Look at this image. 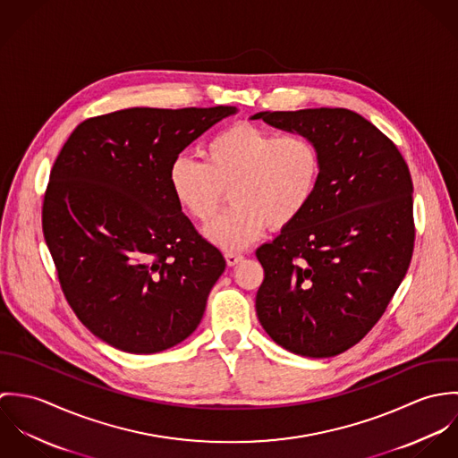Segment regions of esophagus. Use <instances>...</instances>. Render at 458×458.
<instances>
[{"instance_id":"1","label":"esophagus","mask_w":458,"mask_h":458,"mask_svg":"<svg viewBox=\"0 0 458 458\" xmlns=\"http://www.w3.org/2000/svg\"><path fill=\"white\" fill-rule=\"evenodd\" d=\"M224 256H225V261H227L229 266H236L238 262L243 259V256H242V254H238V252H225Z\"/></svg>"}]
</instances>
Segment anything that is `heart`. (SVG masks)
<instances>
[{
	"mask_svg": "<svg viewBox=\"0 0 458 458\" xmlns=\"http://www.w3.org/2000/svg\"><path fill=\"white\" fill-rule=\"evenodd\" d=\"M204 162L182 155L169 169L176 202L197 222H209L231 191L233 209L215 218L204 236L234 252L247 249L269 225L294 224L318 192L323 173L319 144L303 133L236 123L202 148Z\"/></svg>",
	"mask_w": 458,
	"mask_h": 458,
	"instance_id": "heart-1",
	"label": "heart"
}]
</instances>
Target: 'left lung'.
Listing matches in <instances>:
<instances>
[{
  "instance_id": "obj_1",
  "label": "left lung",
  "mask_w": 458,
  "mask_h": 458,
  "mask_svg": "<svg viewBox=\"0 0 458 458\" xmlns=\"http://www.w3.org/2000/svg\"><path fill=\"white\" fill-rule=\"evenodd\" d=\"M312 137L323 153L305 213L256 256L264 280L256 312L284 349L336 356L385 314L414 247L412 182L392 140L349 109L264 111L250 116Z\"/></svg>"
}]
</instances>
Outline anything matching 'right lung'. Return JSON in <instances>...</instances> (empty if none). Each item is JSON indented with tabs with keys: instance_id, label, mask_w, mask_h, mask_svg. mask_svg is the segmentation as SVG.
I'll return each instance as SVG.
<instances>
[{
	"instance_id": "1",
	"label": "right lung",
	"mask_w": 458,
	"mask_h": 458,
	"mask_svg": "<svg viewBox=\"0 0 458 458\" xmlns=\"http://www.w3.org/2000/svg\"><path fill=\"white\" fill-rule=\"evenodd\" d=\"M231 106L131 107L82 122L60 151L42 229L66 301L95 336L131 354L196 331L225 259L171 192L178 155Z\"/></svg>"
}]
</instances>
